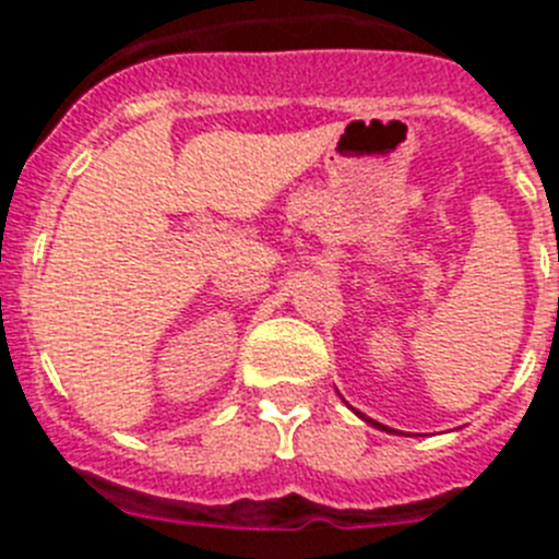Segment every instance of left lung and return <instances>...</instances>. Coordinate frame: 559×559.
Returning a JSON list of instances; mask_svg holds the SVG:
<instances>
[{
  "label": "left lung",
  "instance_id": "left-lung-1",
  "mask_svg": "<svg viewBox=\"0 0 559 559\" xmlns=\"http://www.w3.org/2000/svg\"><path fill=\"white\" fill-rule=\"evenodd\" d=\"M360 417H364V414H360ZM369 423H372V419H369ZM372 426H378V428H383V431H389L386 426H380V423H372Z\"/></svg>",
  "mask_w": 559,
  "mask_h": 559
}]
</instances>
